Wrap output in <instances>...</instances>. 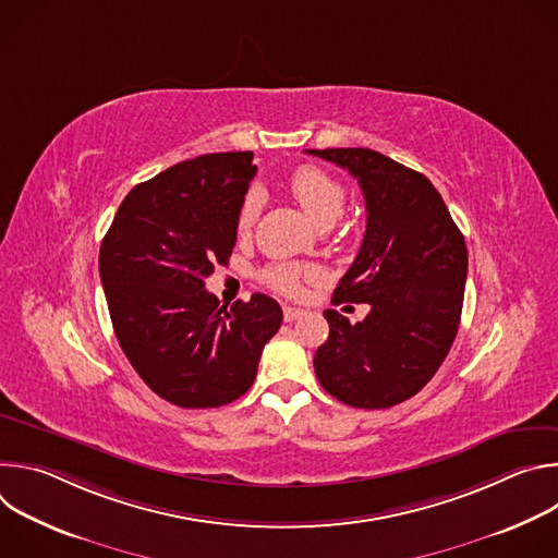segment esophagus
<instances>
[{"label":"esophagus","mask_w":558,"mask_h":558,"mask_svg":"<svg viewBox=\"0 0 558 558\" xmlns=\"http://www.w3.org/2000/svg\"><path fill=\"white\" fill-rule=\"evenodd\" d=\"M282 313H284V323H293V320H298V317H302V315H304V308H298V306H284V308H282Z\"/></svg>","instance_id":"esophagus-1"}]
</instances>
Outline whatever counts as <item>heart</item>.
Instances as JSON below:
<instances>
[{"mask_svg": "<svg viewBox=\"0 0 558 558\" xmlns=\"http://www.w3.org/2000/svg\"><path fill=\"white\" fill-rule=\"evenodd\" d=\"M287 190L293 196V201L302 207V211L308 216V220L320 229L331 227L344 211L347 192L342 183L320 168L302 166L293 170L291 177L287 179ZM260 209H263V194L258 190H250L235 214L238 233L252 231ZM313 276H315V269L311 267H302L295 263H278L265 271V282L280 293L295 295L300 291L302 278H313Z\"/></svg>", "mask_w": 558, "mask_h": 558, "instance_id": "1", "label": "heart"}]
</instances>
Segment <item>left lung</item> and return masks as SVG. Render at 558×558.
<instances>
[{
    "label": "left lung",
    "mask_w": 558,
    "mask_h": 558,
    "mask_svg": "<svg viewBox=\"0 0 558 558\" xmlns=\"http://www.w3.org/2000/svg\"><path fill=\"white\" fill-rule=\"evenodd\" d=\"M357 179L366 201L362 247L333 304L366 302L351 325L327 308V342L313 368L353 409H390L417 395L446 360L461 320L468 250L433 183L366 147L306 149Z\"/></svg>",
    "instance_id": "1"
}]
</instances>
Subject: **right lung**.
<instances>
[{"label": "right lung", "mask_w": 558, "mask_h": 558, "mask_svg": "<svg viewBox=\"0 0 558 558\" xmlns=\"http://www.w3.org/2000/svg\"><path fill=\"white\" fill-rule=\"evenodd\" d=\"M252 161V151L203 154L138 183L101 243L117 340L138 377L181 409H216L245 395L282 325L280 304L265 293L227 308L205 289L235 245Z\"/></svg>", "instance_id": "right-lung-1"}]
</instances>
